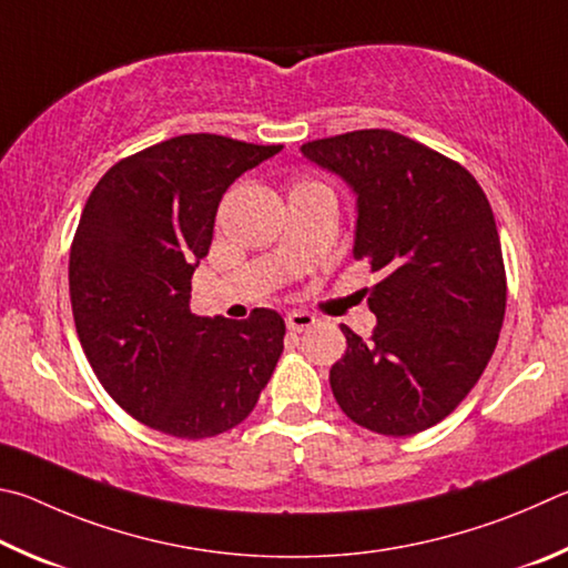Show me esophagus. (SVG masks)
<instances>
[{
    "label": "esophagus",
    "instance_id": "esophagus-1",
    "mask_svg": "<svg viewBox=\"0 0 568 568\" xmlns=\"http://www.w3.org/2000/svg\"><path fill=\"white\" fill-rule=\"evenodd\" d=\"M314 324H316V320L306 312H290V314H286V326H290V332H304Z\"/></svg>",
    "mask_w": 568,
    "mask_h": 568
}]
</instances>
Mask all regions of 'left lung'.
<instances>
[{"instance_id":"obj_1","label":"left lung","mask_w":568,"mask_h":568,"mask_svg":"<svg viewBox=\"0 0 568 568\" xmlns=\"http://www.w3.org/2000/svg\"><path fill=\"white\" fill-rule=\"evenodd\" d=\"M356 196L354 258L369 292L372 339L342 324L336 404L364 429L409 436L439 424L479 382L499 342L506 274L494 212L462 164L389 129L302 146Z\"/></svg>"}]
</instances>
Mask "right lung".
Masks as SVG:
<instances>
[{
	"label": "right lung",
	"mask_w": 568,
	"mask_h": 568,
	"mask_svg": "<svg viewBox=\"0 0 568 568\" xmlns=\"http://www.w3.org/2000/svg\"><path fill=\"white\" fill-rule=\"evenodd\" d=\"M282 144L182 134L99 179L69 252L79 342L106 394L136 422L206 439L244 422L284 352V320L196 316L192 274L234 179Z\"/></svg>",
	"instance_id": "1"
}]
</instances>
